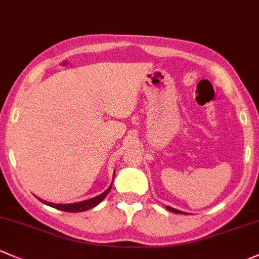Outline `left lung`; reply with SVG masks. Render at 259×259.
<instances>
[{
    "label": "left lung",
    "mask_w": 259,
    "mask_h": 259,
    "mask_svg": "<svg viewBox=\"0 0 259 259\" xmlns=\"http://www.w3.org/2000/svg\"><path fill=\"white\" fill-rule=\"evenodd\" d=\"M166 208H167V209H168V211L174 212V213H185V214H186V212H182V211H179V209H176V208H172V207H170V206H166Z\"/></svg>",
    "instance_id": "obj_1"
}]
</instances>
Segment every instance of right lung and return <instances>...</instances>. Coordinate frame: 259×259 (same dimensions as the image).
<instances>
[{"label": "right lung", "instance_id": "1", "mask_svg": "<svg viewBox=\"0 0 259 259\" xmlns=\"http://www.w3.org/2000/svg\"><path fill=\"white\" fill-rule=\"evenodd\" d=\"M110 189H111V185L108 187L107 190H105L104 192H103V194H100L99 196H97V197L91 198V200L81 201V202L67 203V205H61V203H52V202H48V201L40 200V198H38V200L42 201V202L45 203V205L51 206V207L57 208V209H61V211H64V212H83V211H87V209H89V208L95 207V206H97L98 203L102 202V201L105 198V196L109 194Z\"/></svg>", "mask_w": 259, "mask_h": 259}]
</instances>
